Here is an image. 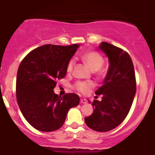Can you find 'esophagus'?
I'll use <instances>...</instances> for the list:
<instances>
[{"instance_id":"obj_1","label":"esophagus","mask_w":155,"mask_h":155,"mask_svg":"<svg viewBox=\"0 0 155 155\" xmlns=\"http://www.w3.org/2000/svg\"><path fill=\"white\" fill-rule=\"evenodd\" d=\"M80 103H81V104H87V100L86 99H81V100H80Z\"/></svg>"}]
</instances>
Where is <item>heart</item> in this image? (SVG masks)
<instances>
[{
  "label": "heart",
  "instance_id": "heart-1",
  "mask_svg": "<svg viewBox=\"0 0 155 155\" xmlns=\"http://www.w3.org/2000/svg\"><path fill=\"white\" fill-rule=\"evenodd\" d=\"M81 59L84 62L92 71H97L101 68L104 63V60L100 54L96 51H87L81 55ZM74 65V60H71L67 65V72L71 73ZM100 76L104 75L102 70L98 71ZM94 87V83L92 81H77L74 84V89L79 93L87 94L90 90Z\"/></svg>",
  "mask_w": 155,
  "mask_h": 155
}]
</instances>
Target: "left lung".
I'll return each instance as SVG.
<instances>
[{
	"mask_svg": "<svg viewBox=\"0 0 155 155\" xmlns=\"http://www.w3.org/2000/svg\"><path fill=\"white\" fill-rule=\"evenodd\" d=\"M99 48L108 58L109 68L104 84L95 92L102 95V101H93V113L84 121L94 130L107 132L120 125L128 114L136 95V81L127 51L107 42H102Z\"/></svg>",
	"mask_w": 155,
	"mask_h": 155,
	"instance_id": "1",
	"label": "left lung"
}]
</instances>
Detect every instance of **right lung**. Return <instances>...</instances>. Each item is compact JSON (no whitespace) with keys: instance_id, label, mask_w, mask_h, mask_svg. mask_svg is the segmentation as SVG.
I'll return each instance as SVG.
<instances>
[{"instance_id":"1","label":"right lung","mask_w":155,"mask_h":155,"mask_svg":"<svg viewBox=\"0 0 155 155\" xmlns=\"http://www.w3.org/2000/svg\"><path fill=\"white\" fill-rule=\"evenodd\" d=\"M78 44H46L32 50L19 65L16 95L19 109L32 127L43 132L60 129L68 110L79 104V95L54 94L57 81L65 77Z\"/></svg>"}]
</instances>
